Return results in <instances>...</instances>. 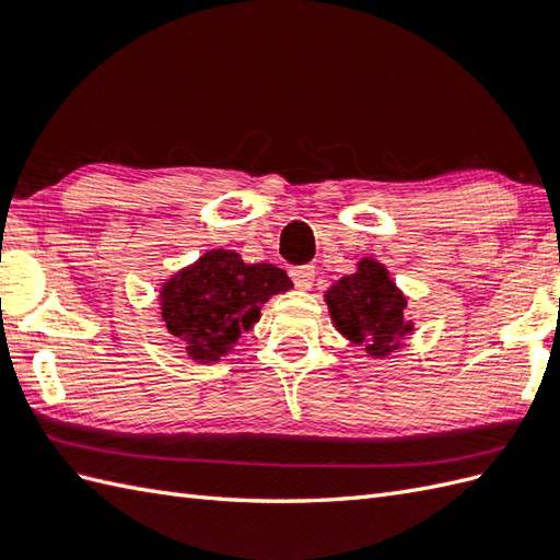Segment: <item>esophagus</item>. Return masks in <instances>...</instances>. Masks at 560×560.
<instances>
[{
    "label": "esophagus",
    "mask_w": 560,
    "mask_h": 560,
    "mask_svg": "<svg viewBox=\"0 0 560 560\" xmlns=\"http://www.w3.org/2000/svg\"><path fill=\"white\" fill-rule=\"evenodd\" d=\"M291 279H293V283L299 289H303V291H307L313 287V281H315V267L313 265H303V267H293L291 271Z\"/></svg>",
    "instance_id": "34e87169"
}]
</instances>
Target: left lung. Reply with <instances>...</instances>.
Masks as SVG:
<instances>
[{"mask_svg": "<svg viewBox=\"0 0 560 560\" xmlns=\"http://www.w3.org/2000/svg\"><path fill=\"white\" fill-rule=\"evenodd\" d=\"M325 303L339 335L373 359H387L404 347V337L413 335L409 299L373 257L359 259L353 273L331 283Z\"/></svg>", "mask_w": 560, "mask_h": 560, "instance_id": "1", "label": "left lung"}]
</instances>
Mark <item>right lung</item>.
Instances as JSON below:
<instances>
[{"label":"right lung","mask_w":560,"mask_h":560,"mask_svg":"<svg viewBox=\"0 0 560 560\" xmlns=\"http://www.w3.org/2000/svg\"><path fill=\"white\" fill-rule=\"evenodd\" d=\"M293 287L287 271L247 265L233 249H207L161 283L159 311L189 361L217 363L259 323L261 305Z\"/></svg>","instance_id":"right-lung-1"}]
</instances>
